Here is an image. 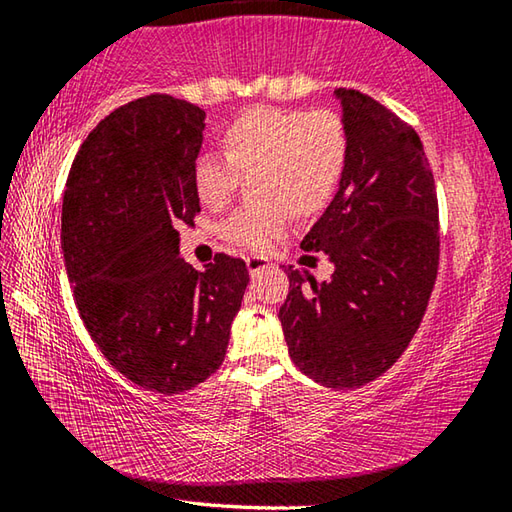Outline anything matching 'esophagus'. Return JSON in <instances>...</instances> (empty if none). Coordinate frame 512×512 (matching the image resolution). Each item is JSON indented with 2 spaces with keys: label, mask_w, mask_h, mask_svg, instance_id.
I'll use <instances>...</instances> for the list:
<instances>
[{
  "label": "esophagus",
  "mask_w": 512,
  "mask_h": 512,
  "mask_svg": "<svg viewBox=\"0 0 512 512\" xmlns=\"http://www.w3.org/2000/svg\"><path fill=\"white\" fill-rule=\"evenodd\" d=\"M246 266H248V273L255 277L259 271H264V268H268V259L266 257H257V255L246 257Z\"/></svg>",
  "instance_id": "obj_1"
}]
</instances>
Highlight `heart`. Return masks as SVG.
Instances as JSON below:
<instances>
[{
	"mask_svg": "<svg viewBox=\"0 0 512 512\" xmlns=\"http://www.w3.org/2000/svg\"><path fill=\"white\" fill-rule=\"evenodd\" d=\"M223 155L203 153L194 164L198 201L221 210L241 178H253V203L223 223L237 246L264 250L287 225V205L314 212L339 183L348 158V133L334 110H280L257 106L241 112L221 133Z\"/></svg>",
	"mask_w": 512,
	"mask_h": 512,
	"instance_id": "b5f03b06",
	"label": "heart"
}]
</instances>
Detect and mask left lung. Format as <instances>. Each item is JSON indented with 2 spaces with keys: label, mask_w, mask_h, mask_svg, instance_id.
Returning <instances> with one entry per match:
<instances>
[{
  "label": "left lung",
  "mask_w": 512,
  "mask_h": 512,
  "mask_svg": "<svg viewBox=\"0 0 512 512\" xmlns=\"http://www.w3.org/2000/svg\"><path fill=\"white\" fill-rule=\"evenodd\" d=\"M348 133L339 189L302 239L334 266L327 282L284 268L291 361L329 388L377 379L409 348L438 275V201L418 133L368 94L336 88Z\"/></svg>",
  "instance_id": "8db88e82"
}]
</instances>
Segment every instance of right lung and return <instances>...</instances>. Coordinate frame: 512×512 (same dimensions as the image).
<instances>
[{
    "label": "right lung",
    "instance_id": "right-lung-1",
    "mask_svg": "<svg viewBox=\"0 0 512 512\" xmlns=\"http://www.w3.org/2000/svg\"><path fill=\"white\" fill-rule=\"evenodd\" d=\"M205 112L151 94L88 135L69 171L60 244L92 341L146 391H189L219 370L244 300L241 259L196 271L180 257V223L201 212L194 164Z\"/></svg>",
    "mask_w": 512,
    "mask_h": 512
}]
</instances>
